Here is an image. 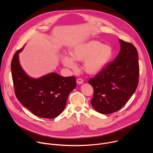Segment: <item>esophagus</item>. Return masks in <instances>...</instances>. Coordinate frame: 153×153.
<instances>
[{
    "instance_id": "obj_1",
    "label": "esophagus",
    "mask_w": 153,
    "mask_h": 153,
    "mask_svg": "<svg viewBox=\"0 0 153 153\" xmlns=\"http://www.w3.org/2000/svg\"><path fill=\"white\" fill-rule=\"evenodd\" d=\"M77 84L79 85H80V84H82L83 83V80L82 79H77V80H76Z\"/></svg>"
}]
</instances>
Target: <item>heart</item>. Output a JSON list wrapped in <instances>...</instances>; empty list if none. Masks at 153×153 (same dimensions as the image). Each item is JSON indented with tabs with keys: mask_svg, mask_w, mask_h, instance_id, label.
<instances>
[{
	"mask_svg": "<svg viewBox=\"0 0 153 153\" xmlns=\"http://www.w3.org/2000/svg\"><path fill=\"white\" fill-rule=\"evenodd\" d=\"M112 48L97 40H89L74 46L70 55L62 56L64 66L76 69V61H83V70L90 75H95L103 70L113 57Z\"/></svg>",
	"mask_w": 153,
	"mask_h": 153,
	"instance_id": "obj_1",
	"label": "heart"
}]
</instances>
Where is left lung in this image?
<instances>
[{"label":"left lung","instance_id":"obj_1","mask_svg":"<svg viewBox=\"0 0 153 153\" xmlns=\"http://www.w3.org/2000/svg\"><path fill=\"white\" fill-rule=\"evenodd\" d=\"M119 41L120 50L114 61L88 81L94 89L91 105L104 114L122 108L135 92L139 82L137 49L131 43Z\"/></svg>","mask_w":153,"mask_h":153}]
</instances>
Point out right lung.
I'll return each instance as SVG.
<instances>
[{"mask_svg":"<svg viewBox=\"0 0 153 153\" xmlns=\"http://www.w3.org/2000/svg\"><path fill=\"white\" fill-rule=\"evenodd\" d=\"M18 50L11 61V73L16 97L24 107L39 117L53 119L66 106L69 94L76 87V77L51 73L38 79L30 77L22 68Z\"/></svg>","mask_w":153,"mask_h":153,"instance_id":"right-lung-1","label":"right lung"}]
</instances>
